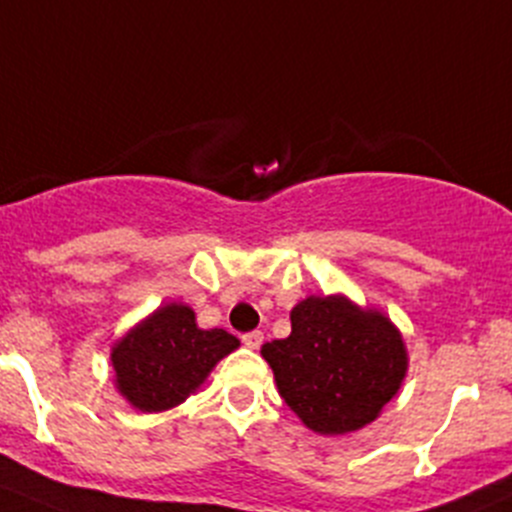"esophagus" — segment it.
Wrapping results in <instances>:
<instances>
[{"instance_id":"34e87169","label":"esophagus","mask_w":512,"mask_h":512,"mask_svg":"<svg viewBox=\"0 0 512 512\" xmlns=\"http://www.w3.org/2000/svg\"><path fill=\"white\" fill-rule=\"evenodd\" d=\"M262 332L260 330H252L247 332V335H242V342H245V347H250V350H257V347L262 345Z\"/></svg>"}]
</instances>
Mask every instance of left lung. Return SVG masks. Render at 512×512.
Returning a JSON list of instances; mask_svg holds the SVG:
<instances>
[{
	"instance_id": "left-lung-1",
	"label": "left lung",
	"mask_w": 512,
	"mask_h": 512,
	"mask_svg": "<svg viewBox=\"0 0 512 512\" xmlns=\"http://www.w3.org/2000/svg\"><path fill=\"white\" fill-rule=\"evenodd\" d=\"M292 332L262 345L280 398L317 435H347L380 418L408 372L403 332L377 307L347 295H310Z\"/></svg>"
}]
</instances>
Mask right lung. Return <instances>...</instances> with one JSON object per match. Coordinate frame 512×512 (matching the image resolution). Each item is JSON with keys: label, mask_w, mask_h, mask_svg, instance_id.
<instances>
[{"label": "right lung", "mask_w": 512, "mask_h": 512, "mask_svg": "<svg viewBox=\"0 0 512 512\" xmlns=\"http://www.w3.org/2000/svg\"><path fill=\"white\" fill-rule=\"evenodd\" d=\"M237 347L240 340L230 332L197 327L190 305L167 302L112 345L114 388L140 413H165L197 393Z\"/></svg>", "instance_id": "obj_1"}]
</instances>
